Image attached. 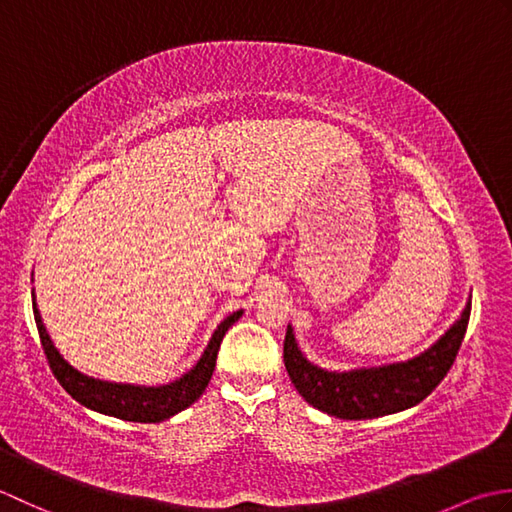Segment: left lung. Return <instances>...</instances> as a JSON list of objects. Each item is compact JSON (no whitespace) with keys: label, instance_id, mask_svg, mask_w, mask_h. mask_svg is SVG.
<instances>
[{"label":"left lung","instance_id":"obj_1","mask_svg":"<svg viewBox=\"0 0 512 512\" xmlns=\"http://www.w3.org/2000/svg\"><path fill=\"white\" fill-rule=\"evenodd\" d=\"M471 317V299L451 328L409 361L378 367H356L350 372H332L308 361L288 325L284 363L292 385L308 405L343 420H369L416 407L447 376L466 334Z\"/></svg>","mask_w":512,"mask_h":512}]
</instances>
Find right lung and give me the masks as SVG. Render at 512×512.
<instances>
[{
	"label": "right lung",
	"mask_w": 512,
	"mask_h": 512,
	"mask_svg": "<svg viewBox=\"0 0 512 512\" xmlns=\"http://www.w3.org/2000/svg\"><path fill=\"white\" fill-rule=\"evenodd\" d=\"M32 312H35L43 352H46L52 374L59 380L61 387L68 391L76 402H81L83 407L127 422H162L176 416L182 409L191 407L193 402L204 394L206 385H209L217 361V352H220V343L226 330L244 314V310H237L233 314H228V317L217 325V330L209 339V345L204 347L200 361L195 363L187 374L171 380L167 385L151 387L132 383H112V380H101L79 372V369L65 361L63 354L54 347L46 325L41 321V314L35 301V290H32Z\"/></svg>",
	"instance_id": "add662e5"
}]
</instances>
